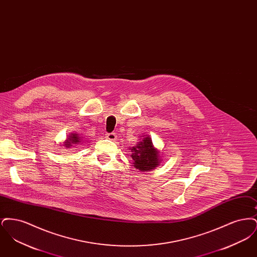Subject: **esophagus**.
Listing matches in <instances>:
<instances>
[{
	"label": "esophagus",
	"mask_w": 257,
	"mask_h": 257,
	"mask_svg": "<svg viewBox=\"0 0 257 257\" xmlns=\"http://www.w3.org/2000/svg\"><path fill=\"white\" fill-rule=\"evenodd\" d=\"M106 138L110 141H114L116 139V135L115 133H108V134H106Z\"/></svg>",
	"instance_id": "1"
}]
</instances>
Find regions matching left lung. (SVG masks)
Masks as SVG:
<instances>
[{
    "mask_svg": "<svg viewBox=\"0 0 257 257\" xmlns=\"http://www.w3.org/2000/svg\"><path fill=\"white\" fill-rule=\"evenodd\" d=\"M134 167L140 171L153 170L159 165V151L152 146V141L149 137L145 138L137 147L130 148Z\"/></svg>",
    "mask_w": 257,
    "mask_h": 257,
    "instance_id": "8db88e82",
    "label": "left lung"
}]
</instances>
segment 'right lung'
<instances>
[{
  "label": "right lung",
  "instance_id": "add662e5",
  "mask_svg": "<svg viewBox=\"0 0 257 257\" xmlns=\"http://www.w3.org/2000/svg\"><path fill=\"white\" fill-rule=\"evenodd\" d=\"M69 138H70V139H68V140L66 141V143L64 144V146L66 147H72L74 145H78V143L80 142V139H79L78 135L72 134L71 136H69Z\"/></svg>",
  "mask_w": 257,
  "mask_h": 257
}]
</instances>
